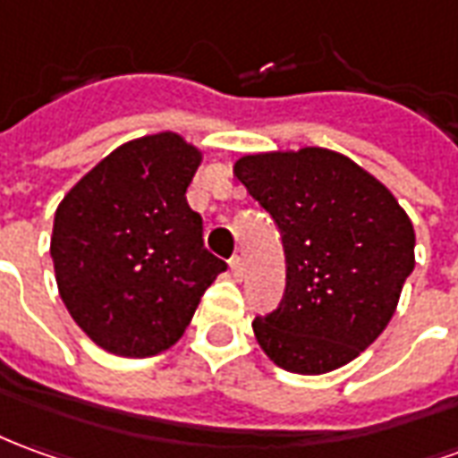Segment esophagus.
Listing matches in <instances>:
<instances>
[{"label": "esophagus", "instance_id": "esophagus-1", "mask_svg": "<svg viewBox=\"0 0 458 458\" xmlns=\"http://www.w3.org/2000/svg\"><path fill=\"white\" fill-rule=\"evenodd\" d=\"M230 270H233V275H235V277H242V273H245V260H242L240 255L230 258Z\"/></svg>", "mask_w": 458, "mask_h": 458}]
</instances>
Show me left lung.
Listing matches in <instances>:
<instances>
[{"instance_id": "left-lung-1", "label": "left lung", "mask_w": 458, "mask_h": 458, "mask_svg": "<svg viewBox=\"0 0 458 458\" xmlns=\"http://www.w3.org/2000/svg\"><path fill=\"white\" fill-rule=\"evenodd\" d=\"M235 178L280 230L284 295L252 332L277 367L325 374L352 362L394 315L414 270V225L396 198L342 153L242 156Z\"/></svg>"}]
</instances>
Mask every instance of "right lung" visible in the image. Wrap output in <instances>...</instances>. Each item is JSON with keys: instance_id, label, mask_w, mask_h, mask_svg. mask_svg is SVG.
Listing matches in <instances>:
<instances>
[{"instance_id": "1", "label": "right lung", "mask_w": 458, "mask_h": 458, "mask_svg": "<svg viewBox=\"0 0 458 458\" xmlns=\"http://www.w3.org/2000/svg\"><path fill=\"white\" fill-rule=\"evenodd\" d=\"M203 153L174 131L129 140L64 196L51 260L73 322L118 357L174 347L228 265L185 200Z\"/></svg>"}]
</instances>
